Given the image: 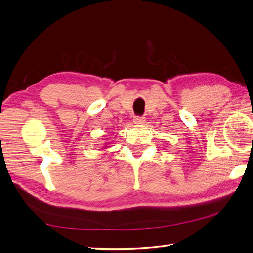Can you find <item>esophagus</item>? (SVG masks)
Listing matches in <instances>:
<instances>
[{
    "label": "esophagus",
    "mask_w": 253,
    "mask_h": 253,
    "mask_svg": "<svg viewBox=\"0 0 253 253\" xmlns=\"http://www.w3.org/2000/svg\"><path fill=\"white\" fill-rule=\"evenodd\" d=\"M144 117H140V116H136L134 118V122L136 125H141V124H144Z\"/></svg>",
    "instance_id": "obj_1"
}]
</instances>
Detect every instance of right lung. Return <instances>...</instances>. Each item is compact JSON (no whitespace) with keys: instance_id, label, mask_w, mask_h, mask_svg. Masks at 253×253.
<instances>
[{"instance_id":"add662e5","label":"right lung","mask_w":253,"mask_h":253,"mask_svg":"<svg viewBox=\"0 0 253 253\" xmlns=\"http://www.w3.org/2000/svg\"><path fill=\"white\" fill-rule=\"evenodd\" d=\"M105 148H106V147H105Z\"/></svg>"}]
</instances>
